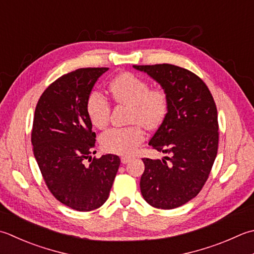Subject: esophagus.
<instances>
[{"label": "esophagus", "instance_id": "1", "mask_svg": "<svg viewBox=\"0 0 254 254\" xmlns=\"http://www.w3.org/2000/svg\"><path fill=\"white\" fill-rule=\"evenodd\" d=\"M131 161V157H128V156H122L121 157V163L122 164H127V163H128Z\"/></svg>", "mask_w": 254, "mask_h": 254}]
</instances>
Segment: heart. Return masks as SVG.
<instances>
[{
	"label": "heart",
	"instance_id": "obj_1",
	"mask_svg": "<svg viewBox=\"0 0 254 254\" xmlns=\"http://www.w3.org/2000/svg\"><path fill=\"white\" fill-rule=\"evenodd\" d=\"M110 91L118 103L130 106L126 127H112L100 136L104 151L117 155H131L145 140L147 130H156L168 112L167 92L161 87H151L150 81L133 72H122L110 83ZM87 113L91 123L104 128L110 122L111 104L102 91L94 89L87 99Z\"/></svg>",
	"mask_w": 254,
	"mask_h": 254
}]
</instances>
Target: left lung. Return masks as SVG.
Listing matches in <instances>:
<instances>
[{
	"label": "left lung",
	"instance_id": "obj_1",
	"mask_svg": "<svg viewBox=\"0 0 254 254\" xmlns=\"http://www.w3.org/2000/svg\"><path fill=\"white\" fill-rule=\"evenodd\" d=\"M134 68L150 74L168 96L167 116L148 145L170 154L169 162L142 158L141 192L151 206L174 209L196 197L209 177L219 143L217 107L207 84L185 68L170 64Z\"/></svg>",
	"mask_w": 254,
	"mask_h": 254
}]
</instances>
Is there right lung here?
Listing matches in <instances>:
<instances>
[{
  "label": "right lung",
  "instance_id": "right-lung-1",
  "mask_svg": "<svg viewBox=\"0 0 254 254\" xmlns=\"http://www.w3.org/2000/svg\"><path fill=\"white\" fill-rule=\"evenodd\" d=\"M109 68H80L45 89L35 109L32 144L43 180L54 197L78 211L107 201L120 166L113 154L91 158L96 133L87 113V99ZM86 159L91 162L84 167Z\"/></svg>",
  "mask_w": 254,
  "mask_h": 254
}]
</instances>
